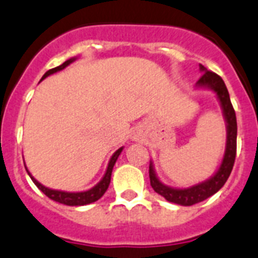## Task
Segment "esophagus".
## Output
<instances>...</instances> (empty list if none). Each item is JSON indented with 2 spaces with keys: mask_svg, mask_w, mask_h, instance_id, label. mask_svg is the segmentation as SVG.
I'll use <instances>...</instances> for the list:
<instances>
[{
  "mask_svg": "<svg viewBox=\"0 0 258 258\" xmlns=\"http://www.w3.org/2000/svg\"><path fill=\"white\" fill-rule=\"evenodd\" d=\"M131 139H133V140H139V133H138V131H134V133L131 134Z\"/></svg>",
  "mask_w": 258,
  "mask_h": 258,
  "instance_id": "1",
  "label": "esophagus"
}]
</instances>
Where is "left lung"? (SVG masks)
<instances>
[{"label":"left lung","mask_w":258,"mask_h":258,"mask_svg":"<svg viewBox=\"0 0 258 258\" xmlns=\"http://www.w3.org/2000/svg\"><path fill=\"white\" fill-rule=\"evenodd\" d=\"M200 71L203 73L202 78L196 83V87L199 89H209L213 93H216L217 99L220 102L221 110H223L224 119H225V125H227V144H225V154H224L223 162L220 164L219 169L213 176L208 180L202 181V183L192 185L189 188H173L163 184L159 177L156 176L154 164L150 162V181L151 187L154 188L156 194L167 200L169 203L175 204L188 205L198 204L200 202H204L205 199L211 198L219 189L223 188L225 181L228 180L229 175L233 168L234 159H236V140H237V120H236V112L233 110V106L231 103L229 93L221 77L217 74L208 71L207 69L200 64Z\"/></svg>","instance_id":"obj_1"}]
</instances>
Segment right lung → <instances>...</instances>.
I'll list each match as a JSON object with an SVG mask.
<instances>
[{"instance_id": "add662e5", "label": "right lung", "mask_w": 258, "mask_h": 258, "mask_svg": "<svg viewBox=\"0 0 258 258\" xmlns=\"http://www.w3.org/2000/svg\"><path fill=\"white\" fill-rule=\"evenodd\" d=\"M77 59V58H70V59H68L66 62H63V63L60 64V66H58V68H54L51 69V70L46 71L45 75L42 77V79H45L46 77H49V75L54 74V73H58V71L63 70L64 68H68L69 64L73 63L74 60ZM123 151V147H120L119 150H116L114 152V155L111 156L110 162H108V165H107V169H106V173H104V176L102 177V180H100L99 183L96 184L95 187H93L91 189L89 190H83V192H66V190H58V189H51V188H47L45 187V185H42L41 183H39L38 180H35L34 177L31 176V173L27 171V173H29V176H30V179L33 180V183L37 185V187L39 188V189L43 192V194L47 196L49 199H51V200H54V202L56 203H60V204H64V205H71V207H79V205H87V204H91V203L96 202V200H99L102 196L104 195V192L107 190L108 185H110V181H111V173H112V168H114L115 163H116V160H118L119 155H120V152Z\"/></svg>"}]
</instances>
